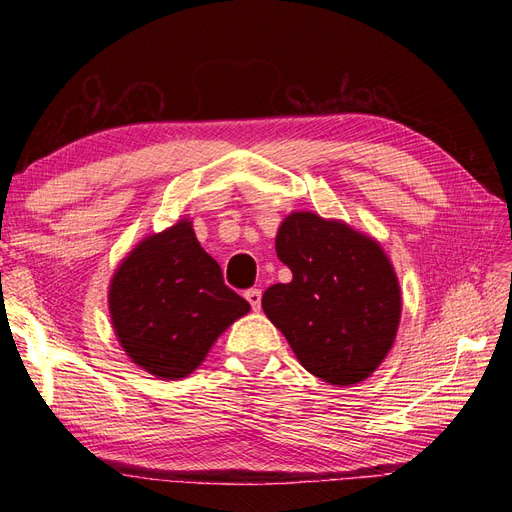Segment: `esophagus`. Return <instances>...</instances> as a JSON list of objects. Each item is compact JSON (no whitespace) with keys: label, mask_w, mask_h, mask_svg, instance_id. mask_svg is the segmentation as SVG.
Segmentation results:
<instances>
[{"label":"esophagus","mask_w":512,"mask_h":512,"mask_svg":"<svg viewBox=\"0 0 512 512\" xmlns=\"http://www.w3.org/2000/svg\"><path fill=\"white\" fill-rule=\"evenodd\" d=\"M245 299L250 301V305H252L254 312H258V309H260V299H262L260 290H258V288H250V290H245Z\"/></svg>","instance_id":"esophagus-1"}]
</instances>
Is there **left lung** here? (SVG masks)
Listing matches in <instances>:
<instances>
[{
	"label": "left lung",
	"instance_id": "8db88e82",
	"mask_svg": "<svg viewBox=\"0 0 512 512\" xmlns=\"http://www.w3.org/2000/svg\"><path fill=\"white\" fill-rule=\"evenodd\" d=\"M277 258L288 284L262 294V309L301 365L324 382L356 384L395 342L401 297L382 247L342 222L301 211L284 220Z\"/></svg>",
	"mask_w": 512,
	"mask_h": 512
}]
</instances>
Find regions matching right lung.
I'll use <instances>...</instances> for the list:
<instances>
[{
  "instance_id": "add662e5",
  "label": "right lung",
  "mask_w": 512,
  "mask_h": 512,
  "mask_svg": "<svg viewBox=\"0 0 512 512\" xmlns=\"http://www.w3.org/2000/svg\"><path fill=\"white\" fill-rule=\"evenodd\" d=\"M108 297L123 350L164 380L192 374L228 324L250 312L185 220L138 245Z\"/></svg>"
}]
</instances>
